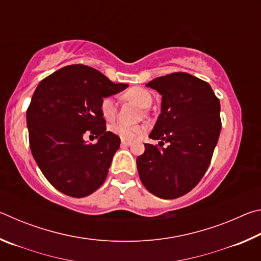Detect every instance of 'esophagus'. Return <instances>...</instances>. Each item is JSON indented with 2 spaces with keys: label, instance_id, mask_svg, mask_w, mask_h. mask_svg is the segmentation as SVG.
<instances>
[{
  "label": "esophagus",
  "instance_id": "1",
  "mask_svg": "<svg viewBox=\"0 0 261 261\" xmlns=\"http://www.w3.org/2000/svg\"><path fill=\"white\" fill-rule=\"evenodd\" d=\"M121 144H122V145H124V146H130V145H131V141H129V140H125V139H122V140H121Z\"/></svg>",
  "mask_w": 261,
  "mask_h": 261
}]
</instances>
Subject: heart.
<instances>
[{
  "instance_id": "b5f03b06",
  "label": "heart",
  "mask_w": 261,
  "mask_h": 261,
  "mask_svg": "<svg viewBox=\"0 0 261 261\" xmlns=\"http://www.w3.org/2000/svg\"><path fill=\"white\" fill-rule=\"evenodd\" d=\"M124 96L126 99L134 101L141 108H147L152 103V96L146 90L140 87L130 88L125 92ZM100 110L105 120L114 121L117 115V102L113 96H107L103 98L100 103ZM110 132L114 135L121 137L122 139L125 140H134L139 135L145 131V126L143 125H130L126 123H116L109 127Z\"/></svg>"
}]
</instances>
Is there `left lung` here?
Instances as JSON below:
<instances>
[{
  "label": "left lung",
  "instance_id": "1",
  "mask_svg": "<svg viewBox=\"0 0 261 261\" xmlns=\"http://www.w3.org/2000/svg\"><path fill=\"white\" fill-rule=\"evenodd\" d=\"M161 94V113L137 158L141 183L162 199H175L196 187L208 168L221 131L220 100L208 83L187 72L146 84ZM168 146L162 148L163 141Z\"/></svg>",
  "mask_w": 261,
  "mask_h": 261
}]
</instances>
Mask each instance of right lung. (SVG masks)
<instances>
[{
	"label": "right lung",
	"instance_id": "1",
	"mask_svg": "<svg viewBox=\"0 0 261 261\" xmlns=\"http://www.w3.org/2000/svg\"><path fill=\"white\" fill-rule=\"evenodd\" d=\"M127 86L87 65L73 64L35 88L26 112L31 152L48 182L62 193L86 197L105 182L121 139L106 131L100 103ZM86 130L99 137L96 144L83 140Z\"/></svg>",
	"mask_w": 261,
	"mask_h": 261
}]
</instances>
